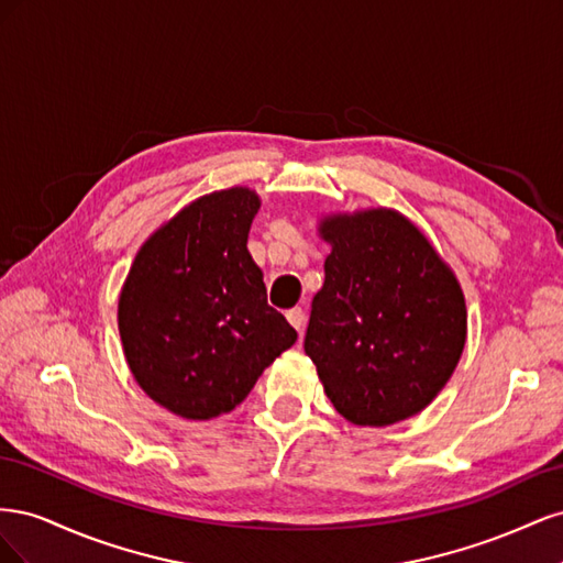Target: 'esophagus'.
<instances>
[{"instance_id":"esophagus-1","label":"esophagus","mask_w":563,"mask_h":563,"mask_svg":"<svg viewBox=\"0 0 563 563\" xmlns=\"http://www.w3.org/2000/svg\"><path fill=\"white\" fill-rule=\"evenodd\" d=\"M286 319H288V323H291V327L302 335V327H305V310H302V308L288 310V312H286Z\"/></svg>"}]
</instances>
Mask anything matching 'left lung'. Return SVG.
I'll return each mask as SVG.
<instances>
[{
  "mask_svg": "<svg viewBox=\"0 0 563 563\" xmlns=\"http://www.w3.org/2000/svg\"><path fill=\"white\" fill-rule=\"evenodd\" d=\"M331 244L312 300L305 354L335 411L385 428L420 413L460 362L465 296L453 269L395 209L331 213Z\"/></svg>",
  "mask_w": 563,
  "mask_h": 563,
  "instance_id": "1",
  "label": "left lung"
}]
</instances>
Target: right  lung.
I'll return each mask as SVG.
<instances>
[{
	"label": "right lung",
	"instance_id": "1",
	"mask_svg": "<svg viewBox=\"0 0 563 563\" xmlns=\"http://www.w3.org/2000/svg\"><path fill=\"white\" fill-rule=\"evenodd\" d=\"M258 209L249 187L187 203L141 246L119 294L133 378L180 418L230 413L298 338L267 305L263 272L246 249Z\"/></svg>",
	"mask_w": 563,
	"mask_h": 563
}]
</instances>
